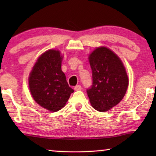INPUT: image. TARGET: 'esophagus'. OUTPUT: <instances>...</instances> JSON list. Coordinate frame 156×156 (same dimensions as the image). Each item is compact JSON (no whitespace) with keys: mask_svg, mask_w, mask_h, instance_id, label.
<instances>
[{"mask_svg":"<svg viewBox=\"0 0 156 156\" xmlns=\"http://www.w3.org/2000/svg\"><path fill=\"white\" fill-rule=\"evenodd\" d=\"M82 89V87L80 86V85H76L75 87H74V90L75 91H80V90H81Z\"/></svg>","mask_w":156,"mask_h":156,"instance_id":"esophagus-1","label":"esophagus"}]
</instances>
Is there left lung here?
<instances>
[{
	"mask_svg": "<svg viewBox=\"0 0 156 156\" xmlns=\"http://www.w3.org/2000/svg\"><path fill=\"white\" fill-rule=\"evenodd\" d=\"M92 85L87 89L91 106L107 112L122 100L129 85L126 69L120 58L105 47H98L89 55Z\"/></svg>",
	"mask_w": 156,
	"mask_h": 156,
	"instance_id": "1",
	"label": "left lung"
}]
</instances>
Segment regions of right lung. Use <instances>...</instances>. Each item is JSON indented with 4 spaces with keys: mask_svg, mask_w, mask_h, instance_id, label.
Masks as SVG:
<instances>
[{
    "mask_svg": "<svg viewBox=\"0 0 156 156\" xmlns=\"http://www.w3.org/2000/svg\"><path fill=\"white\" fill-rule=\"evenodd\" d=\"M62 56L58 50L49 49L38 58L29 77V87L34 100L50 112L65 107L73 93L61 69Z\"/></svg>",
    "mask_w": 156,
    "mask_h": 156,
    "instance_id": "right-lung-1",
    "label": "right lung"
}]
</instances>
